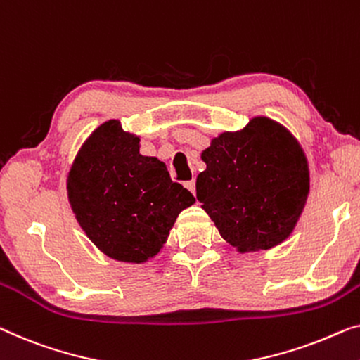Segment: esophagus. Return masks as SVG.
I'll return each mask as SVG.
<instances>
[{"label": "esophagus", "instance_id": "34e87169", "mask_svg": "<svg viewBox=\"0 0 360 360\" xmlns=\"http://www.w3.org/2000/svg\"><path fill=\"white\" fill-rule=\"evenodd\" d=\"M187 189H189L192 194H195V179H191V181H187L186 184H184Z\"/></svg>", "mask_w": 360, "mask_h": 360}]
</instances>
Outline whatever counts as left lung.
Returning <instances> with one entry per match:
<instances>
[{"label": "left lung", "instance_id": "obj_1", "mask_svg": "<svg viewBox=\"0 0 360 360\" xmlns=\"http://www.w3.org/2000/svg\"><path fill=\"white\" fill-rule=\"evenodd\" d=\"M207 168L195 189L221 238L240 254L268 250L296 228L310 192L304 148L280 122L250 117L200 153Z\"/></svg>", "mask_w": 360, "mask_h": 360}]
</instances>
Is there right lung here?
<instances>
[{"label": "right lung", "instance_id": "right-lung-1", "mask_svg": "<svg viewBox=\"0 0 360 360\" xmlns=\"http://www.w3.org/2000/svg\"><path fill=\"white\" fill-rule=\"evenodd\" d=\"M79 226L112 260L147 264L168 240L176 218L194 205L157 157L141 155V137L108 120L77 150L66 179Z\"/></svg>", "mask_w": 360, "mask_h": 360}]
</instances>
